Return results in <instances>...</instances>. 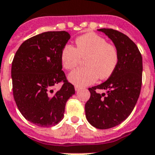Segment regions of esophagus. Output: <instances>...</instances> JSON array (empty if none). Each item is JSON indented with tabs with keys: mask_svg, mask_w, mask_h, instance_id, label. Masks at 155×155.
<instances>
[{
	"mask_svg": "<svg viewBox=\"0 0 155 155\" xmlns=\"http://www.w3.org/2000/svg\"><path fill=\"white\" fill-rule=\"evenodd\" d=\"M81 88H81V87H80V86H77V85L75 86V91H77V92H78V91H80V89H81Z\"/></svg>",
	"mask_w": 155,
	"mask_h": 155,
	"instance_id": "34e87169",
	"label": "esophagus"
}]
</instances>
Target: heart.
Wrapping results in <instances>:
<instances>
[{
  "label": "heart",
  "instance_id": "1",
  "mask_svg": "<svg viewBox=\"0 0 155 155\" xmlns=\"http://www.w3.org/2000/svg\"><path fill=\"white\" fill-rule=\"evenodd\" d=\"M61 62L66 70L77 67L80 58H84L82 68L73 71L68 80L77 86H86L95 82L97 78L105 80L114 73L119 62V52L106 39L89 32L75 40V48L66 45L61 51Z\"/></svg>",
  "mask_w": 155,
  "mask_h": 155
}]
</instances>
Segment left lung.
<instances>
[{
    "mask_svg": "<svg viewBox=\"0 0 155 155\" xmlns=\"http://www.w3.org/2000/svg\"><path fill=\"white\" fill-rule=\"evenodd\" d=\"M119 52V62L109 79L88 88L90 98L85 104L87 120L98 129H108L124 121L138 100L142 82V57L137 46L124 33L101 28ZM98 90L106 93L99 94Z\"/></svg>",
    "mask_w": 155,
    "mask_h": 155,
    "instance_id": "obj_1",
    "label": "left lung"
}]
</instances>
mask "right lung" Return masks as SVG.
<instances>
[{
    "label": "right lung",
    "instance_id": "add662e5",
    "mask_svg": "<svg viewBox=\"0 0 155 155\" xmlns=\"http://www.w3.org/2000/svg\"><path fill=\"white\" fill-rule=\"evenodd\" d=\"M71 35L65 31H46L28 39L13 59V95L26 120L52 127L63 118L67 100L75 94L62 69L61 51ZM62 82L59 91L54 86Z\"/></svg>",
    "mask_w": 155,
    "mask_h": 155
}]
</instances>
